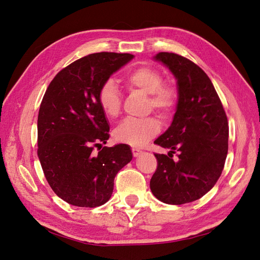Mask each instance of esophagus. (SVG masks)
Here are the masks:
<instances>
[{"label": "esophagus", "instance_id": "34e87169", "mask_svg": "<svg viewBox=\"0 0 260 260\" xmlns=\"http://www.w3.org/2000/svg\"><path fill=\"white\" fill-rule=\"evenodd\" d=\"M131 151H132V155L133 156H135V157H137V156H139L141 153H142V151H140V149L139 148H136V147H132V149H131Z\"/></svg>", "mask_w": 260, "mask_h": 260}]
</instances>
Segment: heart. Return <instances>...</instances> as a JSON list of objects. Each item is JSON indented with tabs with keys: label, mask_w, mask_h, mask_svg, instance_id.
Returning a JSON list of instances; mask_svg holds the SVG:
<instances>
[{
	"label": "heart",
	"mask_w": 260,
	"mask_h": 260,
	"mask_svg": "<svg viewBox=\"0 0 260 260\" xmlns=\"http://www.w3.org/2000/svg\"><path fill=\"white\" fill-rule=\"evenodd\" d=\"M124 85L131 91H140L148 95V108L155 109L165 119L175 114L179 94L174 84L164 82V76L158 69L151 66L137 67L123 78ZM99 104L109 118L120 114L121 96L115 82L108 79L100 86ZM160 130V121L156 117L145 119H125L114 131L118 142L133 146H142L153 139Z\"/></svg>",
	"instance_id": "1"
}]
</instances>
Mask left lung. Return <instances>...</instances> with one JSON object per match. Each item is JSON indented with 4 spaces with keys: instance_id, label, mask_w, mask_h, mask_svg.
<instances>
[{
    "instance_id": "1",
    "label": "left lung",
    "mask_w": 260,
    "mask_h": 260,
    "mask_svg": "<svg viewBox=\"0 0 260 260\" xmlns=\"http://www.w3.org/2000/svg\"><path fill=\"white\" fill-rule=\"evenodd\" d=\"M155 59L177 78L179 101L169 129L154 142L171 151L154 154L157 168L149 186L162 203L181 205L201 199L221 176L229 124L215 86L201 67L175 53L160 52ZM176 150L178 161L172 159Z\"/></svg>"
}]
</instances>
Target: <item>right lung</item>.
Here are the masks:
<instances>
[{
	"instance_id": "add662e5",
	"label": "right lung",
	"mask_w": 260,
	"mask_h": 260,
	"mask_svg": "<svg viewBox=\"0 0 260 260\" xmlns=\"http://www.w3.org/2000/svg\"><path fill=\"white\" fill-rule=\"evenodd\" d=\"M132 58L128 53L90 54L62 68L45 91L38 116V157L54 193L70 205H103L118 171L132 159L127 144L102 147L109 125L98 100L100 86Z\"/></svg>"
}]
</instances>
